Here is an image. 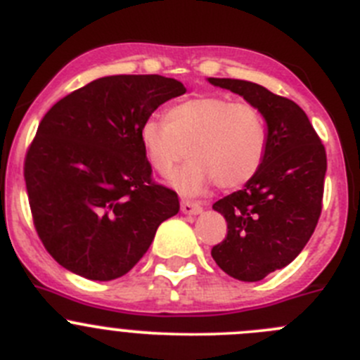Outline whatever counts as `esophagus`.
<instances>
[{
    "label": "esophagus",
    "mask_w": 360,
    "mask_h": 360,
    "mask_svg": "<svg viewBox=\"0 0 360 360\" xmlns=\"http://www.w3.org/2000/svg\"><path fill=\"white\" fill-rule=\"evenodd\" d=\"M181 211L184 214H190V216H197L202 212V205L197 204V202H190V200H183L181 202Z\"/></svg>",
    "instance_id": "1"
}]
</instances>
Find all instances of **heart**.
Returning <instances> with one entry per match:
<instances>
[{"instance_id": "b5f03b06", "label": "heart", "mask_w": 360, "mask_h": 360, "mask_svg": "<svg viewBox=\"0 0 360 360\" xmlns=\"http://www.w3.org/2000/svg\"><path fill=\"white\" fill-rule=\"evenodd\" d=\"M139 141L153 169L170 177L184 156H190L174 177L184 195H197L216 183L236 190L250 183L265 162L267 123L257 107L226 96H198L172 105L165 123L146 120Z\"/></svg>"}]
</instances>
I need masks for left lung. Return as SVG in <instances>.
I'll use <instances>...</instances> for the list:
<instances>
[{
  "mask_svg": "<svg viewBox=\"0 0 360 360\" xmlns=\"http://www.w3.org/2000/svg\"><path fill=\"white\" fill-rule=\"evenodd\" d=\"M243 96L267 123L269 148L260 172L212 204L226 219V237L212 248L218 267L239 281H260L290 264L309 240L322 212L326 148L304 110L264 86L214 79Z\"/></svg>",
  "mask_w": 360,
  "mask_h": 360,
  "instance_id": "obj_1",
  "label": "left lung"
}]
</instances>
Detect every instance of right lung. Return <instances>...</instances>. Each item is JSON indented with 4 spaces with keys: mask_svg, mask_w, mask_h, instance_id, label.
<instances>
[{
    "mask_svg": "<svg viewBox=\"0 0 360 360\" xmlns=\"http://www.w3.org/2000/svg\"><path fill=\"white\" fill-rule=\"evenodd\" d=\"M184 93L169 77L109 75L45 114L24 179L34 229L59 265L93 281L124 276L177 214L176 191L151 179L139 128Z\"/></svg>",
    "mask_w": 360,
    "mask_h": 360,
    "instance_id": "right-lung-1",
    "label": "right lung"
}]
</instances>
